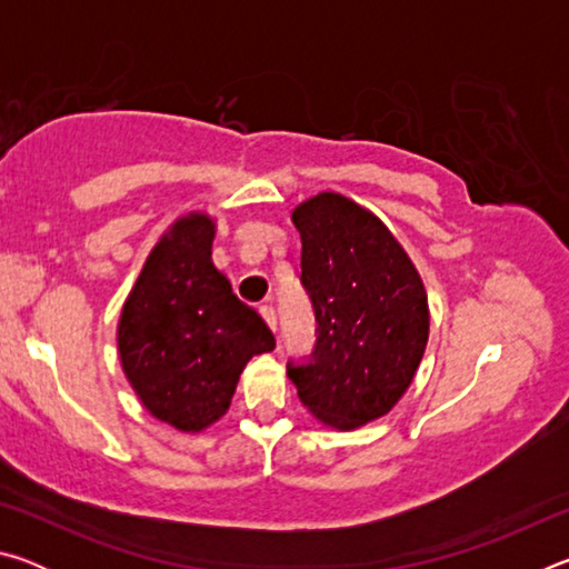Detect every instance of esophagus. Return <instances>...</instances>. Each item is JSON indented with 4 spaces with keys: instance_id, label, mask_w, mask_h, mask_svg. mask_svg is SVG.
Masks as SVG:
<instances>
[{
    "instance_id": "esophagus-1",
    "label": "esophagus",
    "mask_w": 569,
    "mask_h": 569,
    "mask_svg": "<svg viewBox=\"0 0 569 569\" xmlns=\"http://www.w3.org/2000/svg\"><path fill=\"white\" fill-rule=\"evenodd\" d=\"M258 311H261V316H263V321L271 326V331H276V311H273V306H261L258 308Z\"/></svg>"
}]
</instances>
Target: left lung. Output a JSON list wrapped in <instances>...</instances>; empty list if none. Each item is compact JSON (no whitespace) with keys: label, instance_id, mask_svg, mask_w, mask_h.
<instances>
[{"label":"left lung","instance_id":"1","mask_svg":"<svg viewBox=\"0 0 569 569\" xmlns=\"http://www.w3.org/2000/svg\"><path fill=\"white\" fill-rule=\"evenodd\" d=\"M301 283L319 339L313 359L288 366L298 399L331 429H359L393 409L429 341L423 281L391 230L341 192L293 210Z\"/></svg>","mask_w":569,"mask_h":569}]
</instances>
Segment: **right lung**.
I'll use <instances>...</instances> for the list:
<instances>
[{"mask_svg":"<svg viewBox=\"0 0 569 569\" xmlns=\"http://www.w3.org/2000/svg\"><path fill=\"white\" fill-rule=\"evenodd\" d=\"M216 220L188 213L150 250L118 323L120 363L152 417L208 429L230 407L240 371L276 339L213 266Z\"/></svg>","mask_w":569,"mask_h":569,"instance_id":"1","label":"right lung"}]
</instances>
